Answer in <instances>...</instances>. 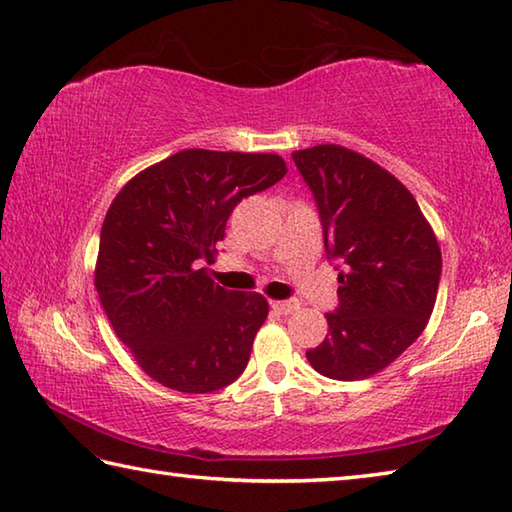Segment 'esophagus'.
<instances>
[{
	"label": "esophagus",
	"instance_id": "1",
	"mask_svg": "<svg viewBox=\"0 0 512 512\" xmlns=\"http://www.w3.org/2000/svg\"><path fill=\"white\" fill-rule=\"evenodd\" d=\"M300 309V302L297 300H282V302H273V311L280 315H291L293 311Z\"/></svg>",
	"mask_w": 512,
	"mask_h": 512
}]
</instances>
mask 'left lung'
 <instances>
[{
	"label": "left lung",
	"mask_w": 512,
	"mask_h": 512,
	"mask_svg": "<svg viewBox=\"0 0 512 512\" xmlns=\"http://www.w3.org/2000/svg\"><path fill=\"white\" fill-rule=\"evenodd\" d=\"M318 206L324 250L338 262L329 333L306 351L336 380L378 374L421 336L441 280V250L416 199L374 161L340 145L293 152Z\"/></svg>",
	"instance_id": "1"
}]
</instances>
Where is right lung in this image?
Wrapping results in <instances>:
<instances>
[{
    "mask_svg": "<svg viewBox=\"0 0 512 512\" xmlns=\"http://www.w3.org/2000/svg\"><path fill=\"white\" fill-rule=\"evenodd\" d=\"M284 174L277 154L183 150L134 176L111 203L96 291L116 336L156 383L208 394L244 374L268 302L226 291L199 266L237 203Z\"/></svg>",
    "mask_w": 512,
    "mask_h": 512,
    "instance_id": "obj_1",
    "label": "right lung"
}]
</instances>
